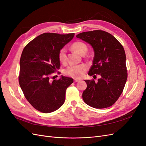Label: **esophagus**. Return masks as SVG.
Segmentation results:
<instances>
[{"mask_svg":"<svg viewBox=\"0 0 146 146\" xmlns=\"http://www.w3.org/2000/svg\"><path fill=\"white\" fill-rule=\"evenodd\" d=\"M81 80L80 79H77V78H75L74 79V82H80Z\"/></svg>","mask_w":146,"mask_h":146,"instance_id":"esophagus-1","label":"esophagus"}]
</instances>
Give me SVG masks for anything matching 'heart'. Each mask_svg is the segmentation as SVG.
Segmentation results:
<instances>
[{"instance_id": "1", "label": "heart", "mask_w": 146, "mask_h": 146, "mask_svg": "<svg viewBox=\"0 0 146 146\" xmlns=\"http://www.w3.org/2000/svg\"><path fill=\"white\" fill-rule=\"evenodd\" d=\"M72 49L79 54L84 55L88 51V47L85 42L82 41H76L72 44ZM58 59L60 62L64 63L66 61V47L61 48L58 52ZM88 69V66L86 64L70 65L64 70V74L66 76L74 78H81L85 75Z\"/></svg>"}]
</instances>
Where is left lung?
I'll use <instances>...</instances> for the list:
<instances>
[{
  "label": "left lung",
  "mask_w": 146,
  "mask_h": 146,
  "mask_svg": "<svg viewBox=\"0 0 146 146\" xmlns=\"http://www.w3.org/2000/svg\"><path fill=\"white\" fill-rule=\"evenodd\" d=\"M76 37L90 44L94 51L88 74L101 76L96 83L94 79L85 80L87 88L83 99L94 108L111 107L121 95L127 79L124 48L115 37L103 30L82 32Z\"/></svg>",
  "instance_id": "obj_1"
}]
</instances>
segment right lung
<instances>
[{
	"label": "right lung",
	"instance_id": "1",
	"mask_svg": "<svg viewBox=\"0 0 146 146\" xmlns=\"http://www.w3.org/2000/svg\"><path fill=\"white\" fill-rule=\"evenodd\" d=\"M74 33H44L25 46L20 59L19 83L25 98L38 111L48 113L64 102L66 91L73 79L61 76L50 80V75L60 68L58 52Z\"/></svg>",
	"mask_w": 146,
	"mask_h": 146
}]
</instances>
